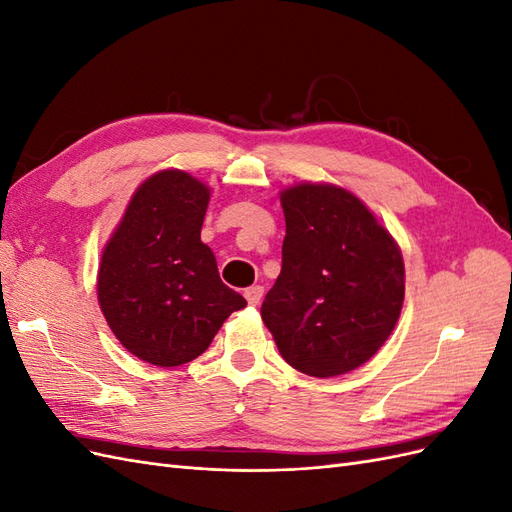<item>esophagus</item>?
<instances>
[{
	"mask_svg": "<svg viewBox=\"0 0 512 512\" xmlns=\"http://www.w3.org/2000/svg\"><path fill=\"white\" fill-rule=\"evenodd\" d=\"M262 294H265V288L262 286H250L245 290V299L250 305H258L262 301Z\"/></svg>",
	"mask_w": 512,
	"mask_h": 512,
	"instance_id": "esophagus-1",
	"label": "esophagus"
}]
</instances>
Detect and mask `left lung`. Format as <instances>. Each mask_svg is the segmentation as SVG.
<instances>
[{"mask_svg": "<svg viewBox=\"0 0 512 512\" xmlns=\"http://www.w3.org/2000/svg\"><path fill=\"white\" fill-rule=\"evenodd\" d=\"M282 273L260 316L284 361L314 378L367 363L404 305L399 245L361 198L331 183H299L280 196Z\"/></svg>", "mask_w": 512, "mask_h": 512, "instance_id": "8db88e82", "label": "left lung"}]
</instances>
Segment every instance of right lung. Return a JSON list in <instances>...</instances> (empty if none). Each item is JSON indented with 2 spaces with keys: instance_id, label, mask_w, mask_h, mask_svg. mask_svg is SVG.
Here are the masks:
<instances>
[{
  "instance_id": "right-lung-1",
  "label": "right lung",
  "mask_w": 512,
  "mask_h": 512,
  "mask_svg": "<svg viewBox=\"0 0 512 512\" xmlns=\"http://www.w3.org/2000/svg\"><path fill=\"white\" fill-rule=\"evenodd\" d=\"M211 190L183 170L138 185L98 271V303L121 346L141 361L177 367L213 342L247 301L218 273L200 241Z\"/></svg>"
}]
</instances>
